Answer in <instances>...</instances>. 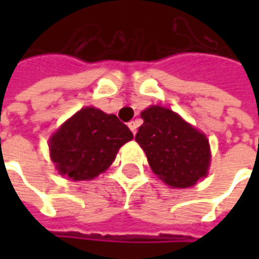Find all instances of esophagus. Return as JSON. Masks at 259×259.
<instances>
[{
	"label": "esophagus",
	"mask_w": 259,
	"mask_h": 259,
	"mask_svg": "<svg viewBox=\"0 0 259 259\" xmlns=\"http://www.w3.org/2000/svg\"><path fill=\"white\" fill-rule=\"evenodd\" d=\"M127 126H129V129L132 130V133H133V135H136V132H137V123H136L135 120L129 122V123H127Z\"/></svg>",
	"instance_id": "obj_1"
}]
</instances>
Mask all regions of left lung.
<instances>
[{
    "label": "left lung",
    "mask_w": 259,
    "mask_h": 259,
    "mask_svg": "<svg viewBox=\"0 0 259 259\" xmlns=\"http://www.w3.org/2000/svg\"><path fill=\"white\" fill-rule=\"evenodd\" d=\"M144 123L136 141L144 150L152 172L175 189H187L208 175L209 143L204 133L168 108L151 105L141 112Z\"/></svg>",
    "instance_id": "obj_1"
}]
</instances>
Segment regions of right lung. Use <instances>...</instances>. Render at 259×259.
I'll return each mask as SVG.
<instances>
[{
    "label": "right lung",
    "instance_id": "add662e5",
    "mask_svg": "<svg viewBox=\"0 0 259 259\" xmlns=\"http://www.w3.org/2000/svg\"><path fill=\"white\" fill-rule=\"evenodd\" d=\"M133 133L116 115L84 107L50 139V157L62 176L91 180L107 170Z\"/></svg>",
    "mask_w": 259,
    "mask_h": 259
}]
</instances>
